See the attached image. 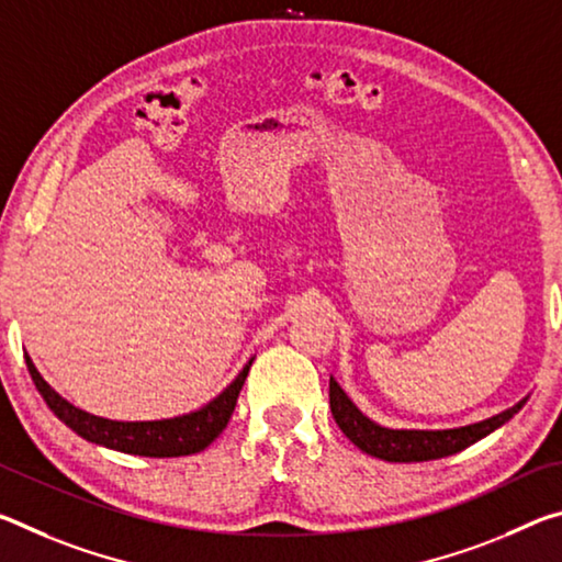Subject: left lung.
Segmentation results:
<instances>
[{
    "label": "left lung",
    "mask_w": 562,
    "mask_h": 562,
    "mask_svg": "<svg viewBox=\"0 0 562 562\" xmlns=\"http://www.w3.org/2000/svg\"><path fill=\"white\" fill-rule=\"evenodd\" d=\"M526 402L528 396L506 408V412L483 418L479 424L459 426V429H389V426L376 424L367 414H361L345 389L337 384V379L329 376V408L341 434L357 449L392 463L434 461L469 449L471 443L481 441L483 436L493 434L503 424L510 422L526 406Z\"/></svg>",
    "instance_id": "obj_1"
}]
</instances>
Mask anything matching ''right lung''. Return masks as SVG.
<instances>
[{
    "mask_svg": "<svg viewBox=\"0 0 562 562\" xmlns=\"http://www.w3.org/2000/svg\"><path fill=\"white\" fill-rule=\"evenodd\" d=\"M24 359L36 392L42 394L46 406L74 434H79L81 439L106 446V449L121 453L150 456V459H173V456H190L207 449L223 434L235 412L237 394H240L255 357H250V361L240 369V374L221 394L213 396L201 408L170 418H156V422H113V418L83 412V408L66 402L56 389H52V384L36 372L30 355H24Z\"/></svg>",
    "mask_w": 562,
    "mask_h": 562,
    "instance_id": "1",
    "label": "right lung"
}]
</instances>
